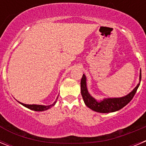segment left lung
<instances>
[{
	"label": "left lung",
	"instance_id": "left-lung-1",
	"mask_svg": "<svg viewBox=\"0 0 146 146\" xmlns=\"http://www.w3.org/2000/svg\"><path fill=\"white\" fill-rule=\"evenodd\" d=\"M140 81H141V69L140 71L139 83L127 96L119 98H105L101 101H97L88 92V88H87L86 76L83 74L81 82H80L81 94H82L85 105L88 108H90L94 111L99 112V113H111V112H114L120 110L130 102L140 85Z\"/></svg>",
	"mask_w": 146,
	"mask_h": 146
}]
</instances>
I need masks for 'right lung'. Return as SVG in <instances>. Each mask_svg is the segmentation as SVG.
<instances>
[{"mask_svg":"<svg viewBox=\"0 0 146 146\" xmlns=\"http://www.w3.org/2000/svg\"><path fill=\"white\" fill-rule=\"evenodd\" d=\"M58 97L57 96L56 99V101L53 102V104H52L51 105H48V106H45V105H37V104H23V103H21V102H18L20 104H21L22 106H25L26 108L27 109H30V110H33V111H46L48 109H50L52 106H54L56 103L57 99H58Z\"/></svg>","mask_w":146,"mask_h":146,"instance_id":"right-lung-1","label":"right lung"}]
</instances>
